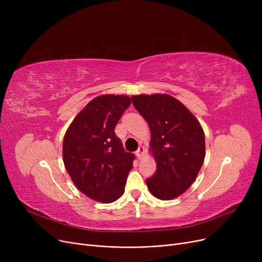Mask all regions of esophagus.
Here are the masks:
<instances>
[{
  "mask_svg": "<svg viewBox=\"0 0 262 262\" xmlns=\"http://www.w3.org/2000/svg\"><path fill=\"white\" fill-rule=\"evenodd\" d=\"M143 154H144V148H143V146H139V148L137 149V152H136L137 157H138V158L140 159V158H142Z\"/></svg>",
  "mask_w": 262,
  "mask_h": 262,
  "instance_id": "1",
  "label": "esophagus"
}]
</instances>
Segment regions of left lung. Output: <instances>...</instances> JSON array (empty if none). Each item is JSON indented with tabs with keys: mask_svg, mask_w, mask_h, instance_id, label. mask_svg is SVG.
I'll return each mask as SVG.
<instances>
[{
	"mask_svg": "<svg viewBox=\"0 0 262 262\" xmlns=\"http://www.w3.org/2000/svg\"><path fill=\"white\" fill-rule=\"evenodd\" d=\"M135 108L150 129L155 174L146 186L155 198L170 201L183 194L195 181L205 158V135L199 120L169 94L132 96Z\"/></svg>",
	"mask_w": 262,
	"mask_h": 262,
	"instance_id": "left-lung-1",
	"label": "left lung"
}]
</instances>
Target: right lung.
<instances>
[{"label":"right lung","instance_id":"obj_1","mask_svg":"<svg viewBox=\"0 0 262 262\" xmlns=\"http://www.w3.org/2000/svg\"><path fill=\"white\" fill-rule=\"evenodd\" d=\"M129 105L127 95H100L80 110L66 132V170L81 193L94 201L113 203L125 190L135 155L124 150L115 128Z\"/></svg>","mask_w":262,"mask_h":262}]
</instances>
